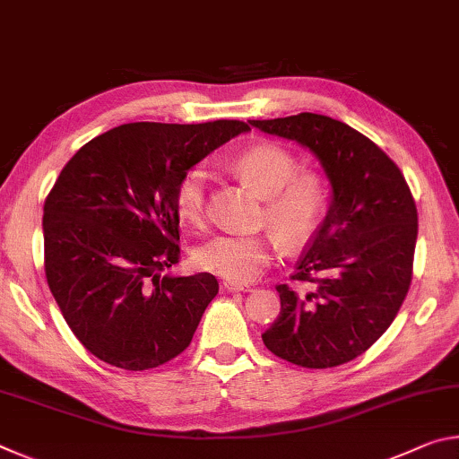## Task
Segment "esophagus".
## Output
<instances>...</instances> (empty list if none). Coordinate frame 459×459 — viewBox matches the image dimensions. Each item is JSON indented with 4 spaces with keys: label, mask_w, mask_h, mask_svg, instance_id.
I'll use <instances>...</instances> for the list:
<instances>
[{
    "label": "esophagus",
    "mask_w": 459,
    "mask_h": 459,
    "mask_svg": "<svg viewBox=\"0 0 459 459\" xmlns=\"http://www.w3.org/2000/svg\"><path fill=\"white\" fill-rule=\"evenodd\" d=\"M222 287L227 291H247L248 290L247 283H237V281H222Z\"/></svg>",
    "instance_id": "1"
}]
</instances>
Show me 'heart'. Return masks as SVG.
Wrapping results in <instances>:
<instances>
[{"instance_id": "1", "label": "heart", "mask_w": 459, "mask_h": 459, "mask_svg": "<svg viewBox=\"0 0 459 459\" xmlns=\"http://www.w3.org/2000/svg\"><path fill=\"white\" fill-rule=\"evenodd\" d=\"M230 168L265 198L263 221L275 229L287 247H301L314 237L328 208V184L316 172H299L295 155L275 143L248 147L230 161ZM208 174L190 168L174 192L178 219L202 229L206 224ZM277 240L269 232H227L208 240L194 253L200 269L227 281L248 283L273 261Z\"/></svg>"}]
</instances>
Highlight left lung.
<instances>
[{
	"instance_id": "left-lung-1",
	"label": "left lung",
	"mask_w": 459,
	"mask_h": 459,
	"mask_svg": "<svg viewBox=\"0 0 459 459\" xmlns=\"http://www.w3.org/2000/svg\"><path fill=\"white\" fill-rule=\"evenodd\" d=\"M307 147L332 186V202L291 275L277 285L281 312L263 342L279 359L332 368L367 352L405 301L417 243V208L397 164L346 123L325 115L248 121Z\"/></svg>"
}]
</instances>
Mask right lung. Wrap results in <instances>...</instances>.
Wrapping results in <instances>:
<instances>
[{
    "mask_svg": "<svg viewBox=\"0 0 459 459\" xmlns=\"http://www.w3.org/2000/svg\"><path fill=\"white\" fill-rule=\"evenodd\" d=\"M243 121L127 123L91 139L44 202V269L81 344L111 367L176 359L219 293L211 273L161 275L180 259L174 192Z\"/></svg>",
    "mask_w": 459,
    "mask_h": 459,
    "instance_id": "obj_1",
    "label": "right lung"
}]
</instances>
